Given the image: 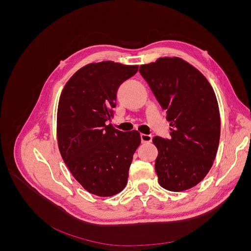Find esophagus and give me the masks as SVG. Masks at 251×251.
I'll use <instances>...</instances> for the list:
<instances>
[{"label":"esophagus","instance_id":"1","mask_svg":"<svg viewBox=\"0 0 251 251\" xmlns=\"http://www.w3.org/2000/svg\"><path fill=\"white\" fill-rule=\"evenodd\" d=\"M140 138H141V142L142 143H149L151 141V135H148V134H140Z\"/></svg>","mask_w":251,"mask_h":251}]
</instances>
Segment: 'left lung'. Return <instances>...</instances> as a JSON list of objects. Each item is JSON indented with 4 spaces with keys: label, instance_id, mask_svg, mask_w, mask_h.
I'll use <instances>...</instances> for the list:
<instances>
[{
    "label": "left lung",
    "instance_id": "left-lung-1",
    "mask_svg": "<svg viewBox=\"0 0 251 251\" xmlns=\"http://www.w3.org/2000/svg\"><path fill=\"white\" fill-rule=\"evenodd\" d=\"M139 72L172 126L170 139L153 138L159 184L171 192L192 188L209 172L219 147L221 121L214 89L179 57H160L141 65Z\"/></svg>",
    "mask_w": 251,
    "mask_h": 251
}]
</instances>
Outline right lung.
Listing matches in <instances>:
<instances>
[{
	"instance_id": "obj_1",
	"label": "right lung",
	"mask_w": 251,
	"mask_h": 251,
	"mask_svg": "<svg viewBox=\"0 0 251 251\" xmlns=\"http://www.w3.org/2000/svg\"><path fill=\"white\" fill-rule=\"evenodd\" d=\"M138 66L111 60L92 63L73 74L59 97L57 143L73 177L89 193L111 197L126 187L138 131L121 132L109 124L119 86Z\"/></svg>"
}]
</instances>
